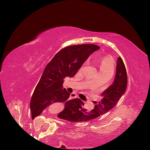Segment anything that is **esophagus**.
<instances>
[{"label":"esophagus","instance_id":"obj_1","mask_svg":"<svg viewBox=\"0 0 150 150\" xmlns=\"http://www.w3.org/2000/svg\"><path fill=\"white\" fill-rule=\"evenodd\" d=\"M77 95L75 93H73V94H70V99H75V98H77Z\"/></svg>","mask_w":150,"mask_h":150}]
</instances>
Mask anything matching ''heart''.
I'll return each instance as SVG.
<instances>
[{"instance_id": "b5f03b06", "label": "heart", "mask_w": 150, "mask_h": 150, "mask_svg": "<svg viewBox=\"0 0 150 150\" xmlns=\"http://www.w3.org/2000/svg\"><path fill=\"white\" fill-rule=\"evenodd\" d=\"M96 58L100 73H113L114 66L112 58L107 56H97Z\"/></svg>"}]
</instances>
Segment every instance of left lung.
I'll use <instances>...</instances> for the list:
<instances>
[{
  "instance_id": "left-lung-1",
  "label": "left lung",
  "mask_w": 150,
  "mask_h": 150,
  "mask_svg": "<svg viewBox=\"0 0 150 150\" xmlns=\"http://www.w3.org/2000/svg\"><path fill=\"white\" fill-rule=\"evenodd\" d=\"M127 83L128 77L125 66L122 58L118 57L113 83L102 93L101 100L99 102H94L95 106L93 109H87L83 101L79 99L70 104L65 105L64 109L59 113L58 117L72 123L85 122L97 118L107 113L116 106L125 92Z\"/></svg>"
}]
</instances>
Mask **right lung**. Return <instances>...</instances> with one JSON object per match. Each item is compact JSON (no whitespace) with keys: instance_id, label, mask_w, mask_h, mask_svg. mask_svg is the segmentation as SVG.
I'll return each instance as SVG.
<instances>
[{"instance_id":"1","label":"right lung","mask_w":150,"mask_h":150,"mask_svg":"<svg viewBox=\"0 0 150 150\" xmlns=\"http://www.w3.org/2000/svg\"><path fill=\"white\" fill-rule=\"evenodd\" d=\"M99 49L94 44L73 45L63 48L55 55L46 66L31 99L32 118L55 103L67 105L80 99L68 100L70 93L63 88V80L74 76L89 55Z\"/></svg>"}]
</instances>
